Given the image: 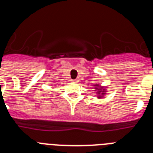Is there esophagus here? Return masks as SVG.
Returning <instances> with one entry per match:
<instances>
[{"mask_svg":"<svg viewBox=\"0 0 153 153\" xmlns=\"http://www.w3.org/2000/svg\"><path fill=\"white\" fill-rule=\"evenodd\" d=\"M72 82H73V83H77L78 81H77V79H73Z\"/></svg>","mask_w":153,"mask_h":153,"instance_id":"esophagus-1","label":"esophagus"}]
</instances>
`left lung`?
Listing matches in <instances>:
<instances>
[{
	"mask_svg": "<svg viewBox=\"0 0 153 153\" xmlns=\"http://www.w3.org/2000/svg\"><path fill=\"white\" fill-rule=\"evenodd\" d=\"M96 86H98V85H96ZM100 89H99V90H100ZM97 90H98V88H97ZM105 90H102V94H101L100 96H99V97H102V95H104V94H105V93H104V91H105ZM99 92H100V91H99ZM99 94H100V93H99Z\"/></svg>",
	"mask_w": 153,
	"mask_h": 153,
	"instance_id": "left-lung-1",
	"label": "left lung"
}]
</instances>
